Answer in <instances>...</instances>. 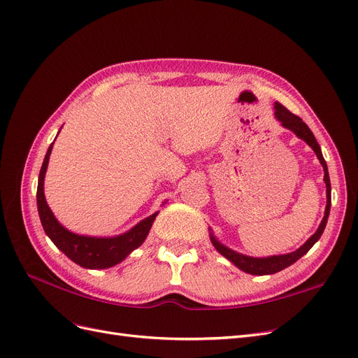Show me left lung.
Here are the masks:
<instances>
[{
	"label": "left lung",
	"instance_id": "1",
	"mask_svg": "<svg viewBox=\"0 0 358 358\" xmlns=\"http://www.w3.org/2000/svg\"><path fill=\"white\" fill-rule=\"evenodd\" d=\"M275 117L276 120L291 132H294L299 139H303L308 147H311V150L316 152L317 159L323 167L324 171V183H326V208H324V216L317 227V231L314 232L304 244L299 247L298 250L288 252V254H279V255H268V257H250L245 254H241L232 248L226 247L224 244L214 236L211 227H208L210 232V241L213 247L216 248L224 259H227L234 266H236L239 270L245 271L248 275H255V276H264V275H273L278 273V271L289 267L291 264H294L296 260L301 259L304 254L308 252V250L316 244V242L320 239L326 223H327V217H329V211H331V179H329V171H327V164L323 159V154L320 150V145L317 139L314 138L313 132L310 131V127L299 119L295 114H292L289 110L285 108L282 104L275 103Z\"/></svg>",
	"mask_w": 358,
	"mask_h": 358
}]
</instances>
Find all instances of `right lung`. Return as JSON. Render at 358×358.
<instances>
[{
    "label": "right lung",
    "mask_w": 358,
    "mask_h": 358,
    "mask_svg": "<svg viewBox=\"0 0 358 358\" xmlns=\"http://www.w3.org/2000/svg\"><path fill=\"white\" fill-rule=\"evenodd\" d=\"M52 145L54 142L48 147L44 163H42L39 178H38V191H36V204H38L39 219L47 236L54 242V245L57 248H59L62 252H64L71 262H75L80 267L96 270V268H108L122 263L134 250H136L138 247L144 244V241L147 239L150 229L159 211H155L154 214H151V216L141 220L124 234L114 235V236H91V235H80V234L69 231V229L64 227L54 216V213L47 204L45 194H44V180H45V173L48 169Z\"/></svg>",
    "instance_id": "obj_1"
}]
</instances>
